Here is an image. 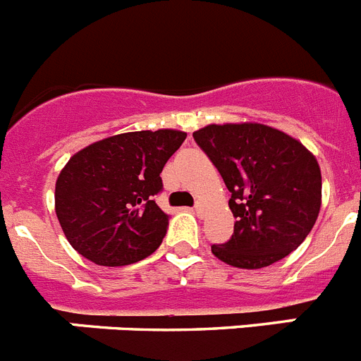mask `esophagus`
Wrapping results in <instances>:
<instances>
[{
  "instance_id": "34e87169",
  "label": "esophagus",
  "mask_w": 361,
  "mask_h": 361,
  "mask_svg": "<svg viewBox=\"0 0 361 361\" xmlns=\"http://www.w3.org/2000/svg\"><path fill=\"white\" fill-rule=\"evenodd\" d=\"M193 209H195L197 215L202 216V213H204V204H202V202H197V204H195V208H193Z\"/></svg>"
}]
</instances>
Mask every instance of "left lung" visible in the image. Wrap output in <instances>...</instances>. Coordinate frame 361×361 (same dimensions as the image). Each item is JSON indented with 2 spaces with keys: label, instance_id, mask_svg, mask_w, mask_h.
<instances>
[{
  "label": "left lung",
  "instance_id": "left-lung-1",
  "mask_svg": "<svg viewBox=\"0 0 361 361\" xmlns=\"http://www.w3.org/2000/svg\"><path fill=\"white\" fill-rule=\"evenodd\" d=\"M231 193L235 216L219 260L260 269L295 251L318 219L322 173L317 157L295 137L260 123L208 124L193 132Z\"/></svg>",
  "mask_w": 361,
  "mask_h": 361
}]
</instances>
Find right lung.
Wrapping results in <instances>:
<instances>
[{
    "mask_svg": "<svg viewBox=\"0 0 361 361\" xmlns=\"http://www.w3.org/2000/svg\"><path fill=\"white\" fill-rule=\"evenodd\" d=\"M186 133L111 135L73 153L56 180V215L73 250L97 266H128L161 245L168 219L153 195Z\"/></svg>",
    "mask_w": 361,
    "mask_h": 361,
    "instance_id": "1",
    "label": "right lung"
}]
</instances>
